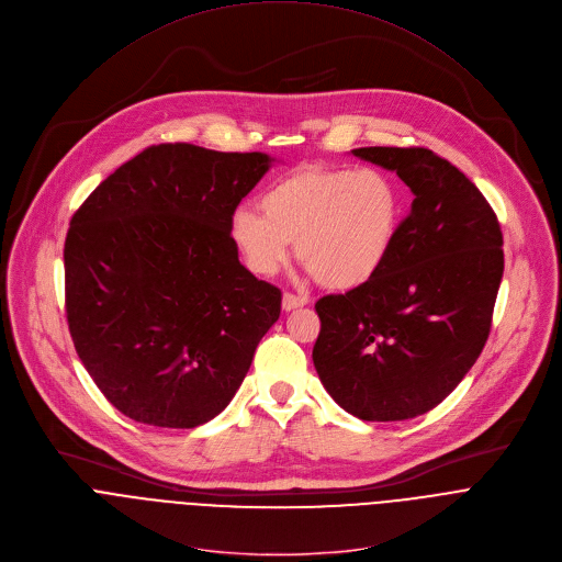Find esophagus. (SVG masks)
Listing matches in <instances>:
<instances>
[{"label":"esophagus","mask_w":562,"mask_h":562,"mask_svg":"<svg viewBox=\"0 0 562 562\" xmlns=\"http://www.w3.org/2000/svg\"><path fill=\"white\" fill-rule=\"evenodd\" d=\"M308 304V297L306 295H295V293H284L282 295V308L284 311H293V308H300V306H306Z\"/></svg>","instance_id":"obj_1"}]
</instances>
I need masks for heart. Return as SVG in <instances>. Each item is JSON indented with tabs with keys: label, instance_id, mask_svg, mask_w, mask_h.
Returning <instances> with one entry per match:
<instances>
[{
	"label": "heart",
	"instance_id": "1",
	"mask_svg": "<svg viewBox=\"0 0 562 562\" xmlns=\"http://www.w3.org/2000/svg\"><path fill=\"white\" fill-rule=\"evenodd\" d=\"M262 214L238 207L232 240L258 276L278 273L291 245L328 289H352L380 271L400 229V192L378 169L302 167L276 180Z\"/></svg>",
	"mask_w": 562,
	"mask_h": 562
}]
</instances>
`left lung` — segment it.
Instances as JSON below:
<instances>
[{
    "label": "left lung",
    "mask_w": 562,
    "mask_h": 562,
    "mask_svg": "<svg viewBox=\"0 0 562 562\" xmlns=\"http://www.w3.org/2000/svg\"><path fill=\"white\" fill-rule=\"evenodd\" d=\"M415 194L393 249L363 284L315 302L313 363L328 395L363 422L439 406L479 359L503 278V234L479 187L428 147H359Z\"/></svg>",
    "instance_id": "1"
}]
</instances>
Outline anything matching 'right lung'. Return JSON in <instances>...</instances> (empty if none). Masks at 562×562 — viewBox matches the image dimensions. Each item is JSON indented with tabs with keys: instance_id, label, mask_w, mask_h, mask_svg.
Returning <instances> with one entry per match:
<instances>
[{
	"instance_id": "right-lung-1",
	"label": "right lung",
	"mask_w": 562,
	"mask_h": 562,
	"mask_svg": "<svg viewBox=\"0 0 562 562\" xmlns=\"http://www.w3.org/2000/svg\"><path fill=\"white\" fill-rule=\"evenodd\" d=\"M269 160L151 145L75 212L64 245L68 328L125 417L196 428L243 384L282 291L240 265L229 225Z\"/></svg>"
}]
</instances>
